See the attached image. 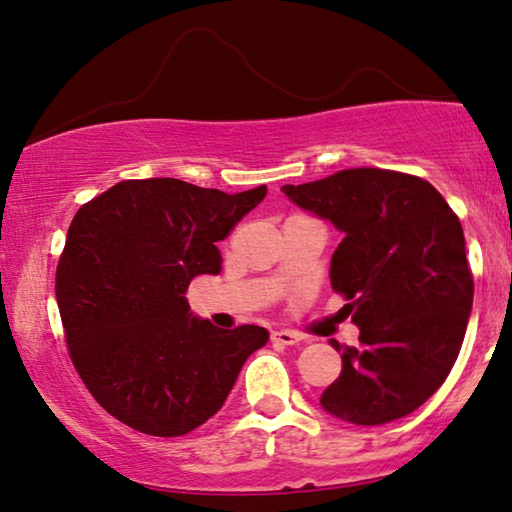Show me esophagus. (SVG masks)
<instances>
[{"label": "esophagus", "instance_id": "34e87169", "mask_svg": "<svg viewBox=\"0 0 512 512\" xmlns=\"http://www.w3.org/2000/svg\"><path fill=\"white\" fill-rule=\"evenodd\" d=\"M301 341V336L297 331H290V329H278L271 334V343L273 345H297Z\"/></svg>", "mask_w": 512, "mask_h": 512}]
</instances>
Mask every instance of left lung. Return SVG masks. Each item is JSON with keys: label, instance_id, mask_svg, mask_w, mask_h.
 Wrapping results in <instances>:
<instances>
[{"label": "left lung", "instance_id": "8db88e82", "mask_svg": "<svg viewBox=\"0 0 512 512\" xmlns=\"http://www.w3.org/2000/svg\"><path fill=\"white\" fill-rule=\"evenodd\" d=\"M283 192L345 234L329 278L359 345L331 341L343 369L322 408L364 427L413 413L448 378L469 325L473 273L457 213L424 178L376 167Z\"/></svg>", "mask_w": 512, "mask_h": 512}]
</instances>
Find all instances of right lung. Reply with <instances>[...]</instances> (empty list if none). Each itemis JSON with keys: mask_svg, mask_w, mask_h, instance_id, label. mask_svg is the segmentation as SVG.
Listing matches in <instances>:
<instances>
[{"mask_svg": "<svg viewBox=\"0 0 512 512\" xmlns=\"http://www.w3.org/2000/svg\"><path fill=\"white\" fill-rule=\"evenodd\" d=\"M266 185L239 194L178 178L122 181L78 208L57 262L55 297L78 376L106 413L148 436H183L225 403L269 341L257 325L218 329L185 292L220 273V250Z\"/></svg>", "mask_w": 512, "mask_h": 512, "instance_id": "right-lung-1", "label": "right lung"}]
</instances>
